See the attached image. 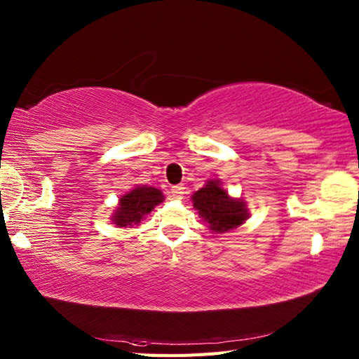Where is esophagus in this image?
<instances>
[{"mask_svg":"<svg viewBox=\"0 0 359 359\" xmlns=\"http://www.w3.org/2000/svg\"><path fill=\"white\" fill-rule=\"evenodd\" d=\"M171 196H172V199H177V201H180V199H184V194H185V187L184 185H175V187H172L171 188Z\"/></svg>","mask_w":359,"mask_h":359,"instance_id":"1","label":"esophagus"}]
</instances>
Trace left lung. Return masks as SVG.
I'll list each match as a JSON object with an SVG mask.
<instances>
[{
  "instance_id": "8db88e82",
  "label": "left lung",
  "mask_w": 359,
  "mask_h": 359,
  "mask_svg": "<svg viewBox=\"0 0 359 359\" xmlns=\"http://www.w3.org/2000/svg\"><path fill=\"white\" fill-rule=\"evenodd\" d=\"M194 208L212 231L226 233L243 224L247 217L243 202L231 199L219 182L211 180L193 196Z\"/></svg>"
}]
</instances>
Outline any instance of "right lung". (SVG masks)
<instances>
[{"label": "right lung", "mask_w": 359, "mask_h": 359, "mask_svg": "<svg viewBox=\"0 0 359 359\" xmlns=\"http://www.w3.org/2000/svg\"><path fill=\"white\" fill-rule=\"evenodd\" d=\"M163 201L162 193L152 187H139L120 199V207L112 220L118 226H133L149 215L151 210Z\"/></svg>", "instance_id": "1"}]
</instances>
